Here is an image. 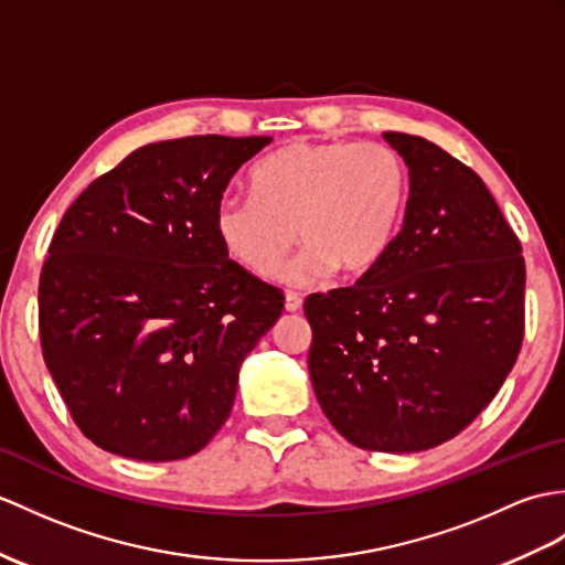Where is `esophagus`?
Segmentation results:
<instances>
[{"mask_svg": "<svg viewBox=\"0 0 565 565\" xmlns=\"http://www.w3.org/2000/svg\"><path fill=\"white\" fill-rule=\"evenodd\" d=\"M284 308H286V312H298L300 308H303V298H300L298 294H286Z\"/></svg>", "mask_w": 565, "mask_h": 565, "instance_id": "obj_1", "label": "esophagus"}]
</instances>
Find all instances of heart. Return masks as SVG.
Returning a JSON list of instances; mask_svg holds the SVG:
<instances>
[{
    "mask_svg": "<svg viewBox=\"0 0 565 565\" xmlns=\"http://www.w3.org/2000/svg\"><path fill=\"white\" fill-rule=\"evenodd\" d=\"M250 190L247 200L226 196L216 206L223 250L255 277H271L298 238L306 247L284 281L306 286L334 269L365 274L387 255L402 226L409 175L385 143L300 141L257 163Z\"/></svg>",
    "mask_w": 565,
    "mask_h": 565,
    "instance_id": "b5f03b06",
    "label": "heart"
}]
</instances>
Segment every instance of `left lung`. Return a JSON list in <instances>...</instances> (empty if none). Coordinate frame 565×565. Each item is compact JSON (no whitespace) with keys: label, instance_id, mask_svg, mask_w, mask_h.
Segmentation results:
<instances>
[{"label":"left lung","instance_id":"left-lung-1","mask_svg":"<svg viewBox=\"0 0 565 565\" xmlns=\"http://www.w3.org/2000/svg\"><path fill=\"white\" fill-rule=\"evenodd\" d=\"M409 168L404 223L363 277L306 300L315 397L363 450L418 452L481 414L518 361L524 259L475 170L385 132Z\"/></svg>","mask_w":565,"mask_h":565}]
</instances>
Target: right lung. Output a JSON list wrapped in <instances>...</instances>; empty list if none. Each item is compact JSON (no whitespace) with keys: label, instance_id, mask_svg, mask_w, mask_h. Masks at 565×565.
I'll list each match as a JSON object with an SVG mask.
<instances>
[{"label":"right lung","instance_id":"obj_1","mask_svg":"<svg viewBox=\"0 0 565 565\" xmlns=\"http://www.w3.org/2000/svg\"><path fill=\"white\" fill-rule=\"evenodd\" d=\"M269 141L147 143L62 216L38 286L43 359L98 448L182 460L226 424L241 365L284 296L228 259L214 214Z\"/></svg>","mask_w":565,"mask_h":565}]
</instances>
